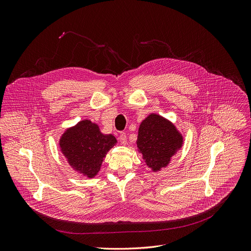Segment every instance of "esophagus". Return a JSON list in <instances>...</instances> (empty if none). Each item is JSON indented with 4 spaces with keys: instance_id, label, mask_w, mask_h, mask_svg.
Wrapping results in <instances>:
<instances>
[{
    "instance_id": "esophagus-1",
    "label": "esophagus",
    "mask_w": 251,
    "mask_h": 251,
    "mask_svg": "<svg viewBox=\"0 0 251 251\" xmlns=\"http://www.w3.org/2000/svg\"><path fill=\"white\" fill-rule=\"evenodd\" d=\"M119 140L121 141L122 144L126 145V142H127V139H126V134L125 132H121L120 135H119Z\"/></svg>"
}]
</instances>
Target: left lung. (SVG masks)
I'll use <instances>...</instances> for the list:
<instances>
[{
  "mask_svg": "<svg viewBox=\"0 0 251 251\" xmlns=\"http://www.w3.org/2000/svg\"><path fill=\"white\" fill-rule=\"evenodd\" d=\"M136 144L146 165L159 171L182 147L183 136L169 121L150 114L139 126Z\"/></svg>",
  "mask_w": 251,
  "mask_h": 251,
  "instance_id": "1",
  "label": "left lung"
}]
</instances>
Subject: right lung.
<instances>
[{
  "instance_id": "add662e5",
  "label": "right lung",
  "mask_w": 251,
  "mask_h": 251,
  "mask_svg": "<svg viewBox=\"0 0 251 251\" xmlns=\"http://www.w3.org/2000/svg\"><path fill=\"white\" fill-rule=\"evenodd\" d=\"M116 143L114 135L102 133L98 125L89 120L68 128L59 140L61 152L69 165L88 178L97 175L107 152Z\"/></svg>"
}]
</instances>
